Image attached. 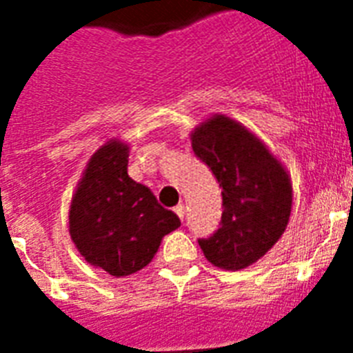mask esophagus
I'll return each mask as SVG.
<instances>
[{"label":"esophagus","instance_id":"1","mask_svg":"<svg viewBox=\"0 0 353 353\" xmlns=\"http://www.w3.org/2000/svg\"><path fill=\"white\" fill-rule=\"evenodd\" d=\"M174 212H176V214L183 220V216H185V207H183V205H177L176 209H174Z\"/></svg>","mask_w":353,"mask_h":353}]
</instances>
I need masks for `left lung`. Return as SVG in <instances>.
I'll list each match as a JSON object with an SVG mask.
<instances>
[{"label":"left lung","instance_id":"obj_1","mask_svg":"<svg viewBox=\"0 0 353 353\" xmlns=\"http://www.w3.org/2000/svg\"><path fill=\"white\" fill-rule=\"evenodd\" d=\"M194 154L221 187V227L199 247L216 268L238 271L260 260L284 234L293 188L284 165L243 124L225 115L201 122L190 135Z\"/></svg>","mask_w":353,"mask_h":353}]
</instances>
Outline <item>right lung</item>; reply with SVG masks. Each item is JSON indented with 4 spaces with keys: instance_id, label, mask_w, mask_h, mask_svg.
<instances>
[{
    "instance_id": "1",
    "label": "right lung",
    "mask_w": 353,
    "mask_h": 353,
    "mask_svg": "<svg viewBox=\"0 0 353 353\" xmlns=\"http://www.w3.org/2000/svg\"><path fill=\"white\" fill-rule=\"evenodd\" d=\"M130 146L119 139L102 144L88 161L69 207V234L79 252L112 276L146 268L163 236L181 221L148 187L128 176Z\"/></svg>"
}]
</instances>
